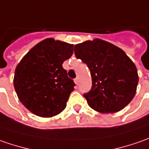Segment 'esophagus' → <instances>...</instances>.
<instances>
[{
  "mask_svg": "<svg viewBox=\"0 0 149 149\" xmlns=\"http://www.w3.org/2000/svg\"><path fill=\"white\" fill-rule=\"evenodd\" d=\"M74 81H75V83L77 85H78V83H79V78L78 77H77V78H75L74 79Z\"/></svg>",
  "mask_w": 149,
  "mask_h": 149,
  "instance_id": "1",
  "label": "esophagus"
}]
</instances>
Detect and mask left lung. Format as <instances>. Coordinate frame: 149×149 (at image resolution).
<instances>
[{
	"mask_svg": "<svg viewBox=\"0 0 149 149\" xmlns=\"http://www.w3.org/2000/svg\"><path fill=\"white\" fill-rule=\"evenodd\" d=\"M74 53L91 72L92 86L83 94L91 108L113 113L133 100L139 82L138 72L122 49L96 39L76 44Z\"/></svg>",
	"mask_w": 149,
	"mask_h": 149,
	"instance_id": "8db88e82",
	"label": "left lung"
}]
</instances>
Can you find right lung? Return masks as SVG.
<instances>
[{"label": "right lung", "instance_id": "obj_1", "mask_svg": "<svg viewBox=\"0 0 149 149\" xmlns=\"http://www.w3.org/2000/svg\"><path fill=\"white\" fill-rule=\"evenodd\" d=\"M73 54V44L46 39L29 51L16 67L14 86L29 111L52 117L66 108L76 84L63 68Z\"/></svg>", "mask_w": 149, "mask_h": 149}]
</instances>
